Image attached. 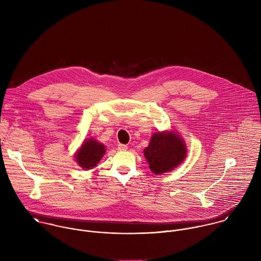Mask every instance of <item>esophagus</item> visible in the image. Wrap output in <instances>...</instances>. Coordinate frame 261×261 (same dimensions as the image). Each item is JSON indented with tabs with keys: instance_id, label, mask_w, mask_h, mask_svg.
I'll list each match as a JSON object with an SVG mask.
<instances>
[{
	"instance_id": "1",
	"label": "esophagus",
	"mask_w": 261,
	"mask_h": 261,
	"mask_svg": "<svg viewBox=\"0 0 261 261\" xmlns=\"http://www.w3.org/2000/svg\"><path fill=\"white\" fill-rule=\"evenodd\" d=\"M117 148H118V150H122V151H123V150H126V149H127V146H125V145H121V144H119V145H118V147H117Z\"/></svg>"
}]
</instances>
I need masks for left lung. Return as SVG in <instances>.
I'll return each mask as SVG.
<instances>
[{
  "label": "left lung",
  "instance_id": "left-lung-1",
  "mask_svg": "<svg viewBox=\"0 0 261 261\" xmlns=\"http://www.w3.org/2000/svg\"><path fill=\"white\" fill-rule=\"evenodd\" d=\"M149 169L160 175L177 168L187 156L184 140L174 132L154 133L144 150Z\"/></svg>",
  "mask_w": 261,
  "mask_h": 261
}]
</instances>
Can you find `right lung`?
Returning a JSON list of instances; mask_svg holds the SVG:
<instances>
[{
  "mask_svg": "<svg viewBox=\"0 0 261 261\" xmlns=\"http://www.w3.org/2000/svg\"><path fill=\"white\" fill-rule=\"evenodd\" d=\"M105 152V145L98 143L96 140L86 139L75 153V161L81 168L90 170L99 163Z\"/></svg>",
  "mask_w": 261,
  "mask_h": 261,
  "instance_id": "add662e5",
  "label": "right lung"
}]
</instances>
